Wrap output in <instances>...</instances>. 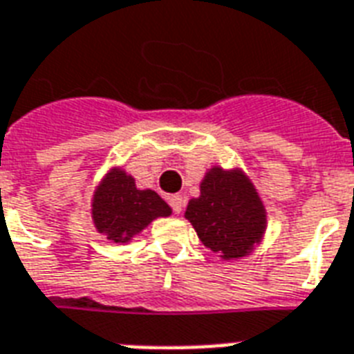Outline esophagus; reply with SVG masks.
<instances>
[{
	"label": "esophagus",
	"instance_id": "34e87169",
	"mask_svg": "<svg viewBox=\"0 0 354 354\" xmlns=\"http://www.w3.org/2000/svg\"><path fill=\"white\" fill-rule=\"evenodd\" d=\"M169 205L172 207L174 215H180L183 211V198L180 194H172V196H169Z\"/></svg>",
	"mask_w": 354,
	"mask_h": 354
}]
</instances>
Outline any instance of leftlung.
<instances>
[{"label": "left lung", "mask_w": 354, "mask_h": 354, "mask_svg": "<svg viewBox=\"0 0 354 354\" xmlns=\"http://www.w3.org/2000/svg\"><path fill=\"white\" fill-rule=\"evenodd\" d=\"M185 216L205 246L222 259L248 255L266 224L263 204L242 172L211 169L200 198L189 202Z\"/></svg>", "instance_id": "obj_1"}]
</instances>
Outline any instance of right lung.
I'll return each mask as SVG.
<instances>
[{"label": "right lung", "mask_w": 354, "mask_h": 354, "mask_svg": "<svg viewBox=\"0 0 354 354\" xmlns=\"http://www.w3.org/2000/svg\"><path fill=\"white\" fill-rule=\"evenodd\" d=\"M171 215V207L154 191H139L132 176L112 171L93 198L97 230L115 242L130 241L158 216Z\"/></svg>", "instance_id": "right-lung-1"}]
</instances>
